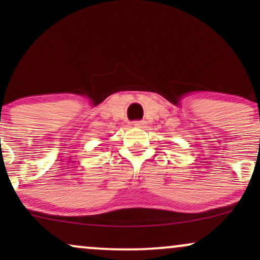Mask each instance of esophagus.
<instances>
[{"mask_svg":"<svg viewBox=\"0 0 260 260\" xmlns=\"http://www.w3.org/2000/svg\"><path fill=\"white\" fill-rule=\"evenodd\" d=\"M133 126L137 127V128H143L145 126V122L144 121H134Z\"/></svg>","mask_w":260,"mask_h":260,"instance_id":"esophagus-1","label":"esophagus"}]
</instances>
